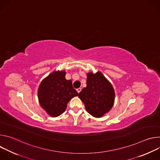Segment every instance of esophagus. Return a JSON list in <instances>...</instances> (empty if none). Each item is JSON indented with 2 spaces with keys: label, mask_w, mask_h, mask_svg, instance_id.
I'll use <instances>...</instances> for the list:
<instances>
[{
  "label": "esophagus",
  "mask_w": 160,
  "mask_h": 160,
  "mask_svg": "<svg viewBox=\"0 0 160 160\" xmlns=\"http://www.w3.org/2000/svg\"><path fill=\"white\" fill-rule=\"evenodd\" d=\"M81 90H82V88H77V92H78V93H80V91H81Z\"/></svg>",
  "instance_id": "obj_1"
}]
</instances>
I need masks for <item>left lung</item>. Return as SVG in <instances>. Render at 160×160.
Here are the masks:
<instances>
[{"label":"left lung","instance_id":"1","mask_svg":"<svg viewBox=\"0 0 160 160\" xmlns=\"http://www.w3.org/2000/svg\"><path fill=\"white\" fill-rule=\"evenodd\" d=\"M87 76V87L81 90L78 97L89 114L100 118L112 108L115 101V90L102 73L90 72Z\"/></svg>","mask_w":160,"mask_h":160}]
</instances>
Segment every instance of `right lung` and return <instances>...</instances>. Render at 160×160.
<instances>
[{"mask_svg":"<svg viewBox=\"0 0 160 160\" xmlns=\"http://www.w3.org/2000/svg\"><path fill=\"white\" fill-rule=\"evenodd\" d=\"M65 75V71H54L41 82L38 89L40 106L52 117L61 115L68 102L78 95L72 80H67Z\"/></svg>","mask_w":160,"mask_h":160,"instance_id":"1","label":"right lung"}]
</instances>
